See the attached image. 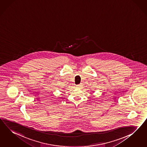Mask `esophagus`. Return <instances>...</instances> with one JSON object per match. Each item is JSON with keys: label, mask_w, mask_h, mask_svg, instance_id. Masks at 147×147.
<instances>
[{"label": "esophagus", "mask_w": 147, "mask_h": 147, "mask_svg": "<svg viewBox=\"0 0 147 147\" xmlns=\"http://www.w3.org/2000/svg\"><path fill=\"white\" fill-rule=\"evenodd\" d=\"M82 84H78V85H77L76 86H77V87L78 88H81V87H82Z\"/></svg>", "instance_id": "1"}]
</instances>
